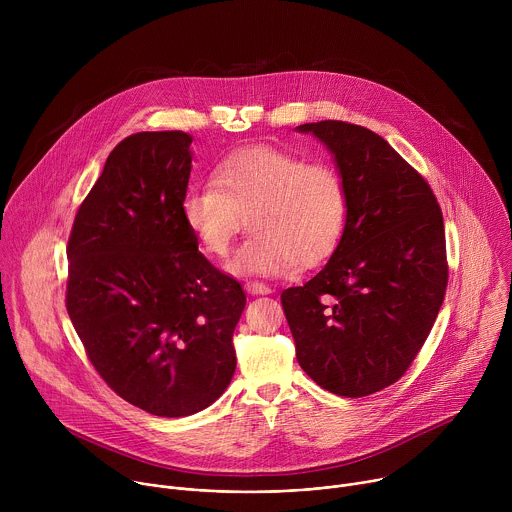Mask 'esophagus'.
Returning <instances> with one entry per match:
<instances>
[{
	"label": "esophagus",
	"mask_w": 512,
	"mask_h": 512,
	"mask_svg": "<svg viewBox=\"0 0 512 512\" xmlns=\"http://www.w3.org/2000/svg\"><path fill=\"white\" fill-rule=\"evenodd\" d=\"M245 289L249 291V294H253V296H267V294H271V287L261 283V281H247Z\"/></svg>",
	"instance_id": "34e87169"
}]
</instances>
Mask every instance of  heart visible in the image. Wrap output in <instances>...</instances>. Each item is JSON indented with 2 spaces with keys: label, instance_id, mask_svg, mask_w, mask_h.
Instances as JSON below:
<instances>
[{
  "label": "heart",
  "instance_id": "1",
  "mask_svg": "<svg viewBox=\"0 0 512 512\" xmlns=\"http://www.w3.org/2000/svg\"><path fill=\"white\" fill-rule=\"evenodd\" d=\"M182 221L198 247L225 257L249 216L251 237L229 259L233 275H283L316 265L346 223V188L328 164H306L273 145H249L218 162L214 182L190 186Z\"/></svg>",
  "mask_w": 512,
  "mask_h": 512
}]
</instances>
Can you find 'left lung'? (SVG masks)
<instances>
[{
	"label": "left lung",
	"mask_w": 512,
	"mask_h": 512,
	"mask_svg": "<svg viewBox=\"0 0 512 512\" xmlns=\"http://www.w3.org/2000/svg\"><path fill=\"white\" fill-rule=\"evenodd\" d=\"M332 154L346 223L328 263L281 306L296 358L322 389L377 393L403 377L442 308L444 216L429 184L375 131L320 121L296 127Z\"/></svg>",
	"instance_id": "obj_1"
}]
</instances>
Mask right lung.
<instances>
[{"label":"right lung","instance_id":"right-lung-1","mask_svg":"<svg viewBox=\"0 0 512 512\" xmlns=\"http://www.w3.org/2000/svg\"><path fill=\"white\" fill-rule=\"evenodd\" d=\"M190 143L184 131L125 137L66 249V310L89 360L119 397L160 417L192 415L225 393L247 302L182 221Z\"/></svg>","mask_w":512,"mask_h":512}]
</instances>
